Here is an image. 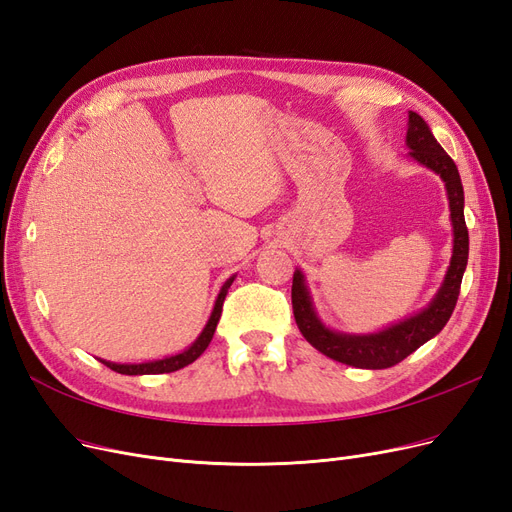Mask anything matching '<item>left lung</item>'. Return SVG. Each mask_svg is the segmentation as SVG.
Returning <instances> with one entry per match:
<instances>
[{"label": "left lung", "instance_id": "8db88e82", "mask_svg": "<svg viewBox=\"0 0 512 512\" xmlns=\"http://www.w3.org/2000/svg\"><path fill=\"white\" fill-rule=\"evenodd\" d=\"M408 157L421 163L423 168L438 174L447 189L451 225H453V255L444 274V280L432 302L398 323H391L378 332L370 334H346L327 327L317 315L312 295L306 285V276L300 268L293 272L291 304L293 317L298 323L302 336L315 346L317 351L329 359L340 361L346 366L364 370H383L400 364L404 357L415 353L421 344L432 340L440 329L451 319L457 295L468 266V227L464 219V187L457 172L455 161L444 153V148L434 138L430 125H427L417 112H408L406 131Z\"/></svg>", "mask_w": 512, "mask_h": 512}]
</instances>
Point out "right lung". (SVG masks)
I'll use <instances>...</instances> for the list:
<instances>
[{"label": "right lung", "instance_id": "right-lung-1", "mask_svg": "<svg viewBox=\"0 0 512 512\" xmlns=\"http://www.w3.org/2000/svg\"><path fill=\"white\" fill-rule=\"evenodd\" d=\"M234 278H236V274L229 276V278L225 280L221 291H219V295H217V300H214V308H212L210 317H208V321H206V325H204V329H202V334L197 336V338L191 342V346H187L185 351H180V353L170 355V357H163V359L142 361V364H117V361H106V359H100V361H102L104 366H108L110 370L119 372V374H129V376H136V374H166V372H176V370H180V368H185V366L193 364V361L208 349V344H210V340H212V336H214V329H217V323H219V319H221V310H223V302H225L227 289L232 287Z\"/></svg>", "mask_w": 512, "mask_h": 512}]
</instances>
